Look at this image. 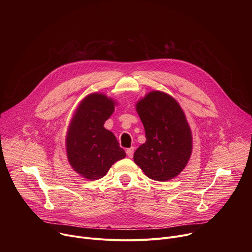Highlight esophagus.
I'll return each instance as SVG.
<instances>
[{"label": "esophagus", "mask_w": 252, "mask_h": 252, "mask_svg": "<svg viewBox=\"0 0 252 252\" xmlns=\"http://www.w3.org/2000/svg\"><path fill=\"white\" fill-rule=\"evenodd\" d=\"M133 153H134V148H129L126 150V155L128 158H132Z\"/></svg>", "instance_id": "obj_1"}]
</instances>
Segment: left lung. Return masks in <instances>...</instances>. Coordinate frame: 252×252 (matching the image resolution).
Listing matches in <instances>:
<instances>
[{"label": "left lung", "instance_id": "1", "mask_svg": "<svg viewBox=\"0 0 252 252\" xmlns=\"http://www.w3.org/2000/svg\"><path fill=\"white\" fill-rule=\"evenodd\" d=\"M135 107L147 140L135 151L134 162L154 181L166 182L177 176L192 151L191 130L181 105L169 94L154 91Z\"/></svg>", "mask_w": 252, "mask_h": 252}]
</instances>
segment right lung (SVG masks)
Returning <instances> with one entry per match:
<instances>
[{
	"label": "right lung",
	"mask_w": 252,
	"mask_h": 252,
	"mask_svg": "<svg viewBox=\"0 0 252 252\" xmlns=\"http://www.w3.org/2000/svg\"><path fill=\"white\" fill-rule=\"evenodd\" d=\"M116 101L98 93L86 96L70 121L66 139L69 164L84 178L95 181L126 158L125 151L104 122L115 111Z\"/></svg>",
	"instance_id": "obj_1"
}]
</instances>
